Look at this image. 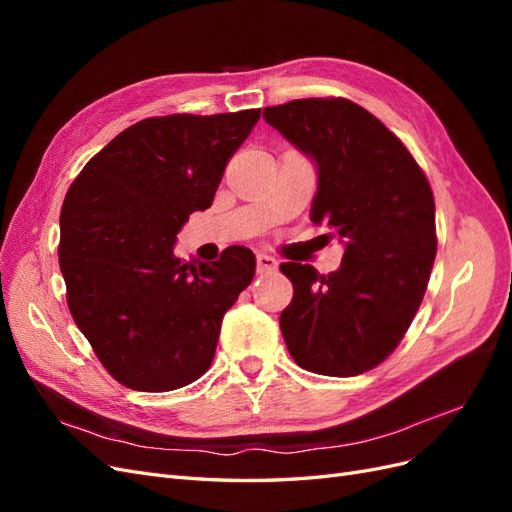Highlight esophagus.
I'll list each match as a JSON object with an SVG mask.
<instances>
[{"mask_svg":"<svg viewBox=\"0 0 512 512\" xmlns=\"http://www.w3.org/2000/svg\"><path fill=\"white\" fill-rule=\"evenodd\" d=\"M275 267H277V260L273 256H267V254H258L256 256V269H258V273L275 271Z\"/></svg>","mask_w":512,"mask_h":512,"instance_id":"34e87169","label":"esophagus"}]
</instances>
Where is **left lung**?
<instances>
[{"label": "left lung", "instance_id": "obj_1", "mask_svg": "<svg viewBox=\"0 0 512 512\" xmlns=\"http://www.w3.org/2000/svg\"><path fill=\"white\" fill-rule=\"evenodd\" d=\"M262 117L318 168L314 224L344 245L320 275L284 262L294 297L280 316L292 359L322 376H359L389 356L423 301L436 258V205L404 143L346 98L267 106Z\"/></svg>", "mask_w": 512, "mask_h": 512}]
</instances>
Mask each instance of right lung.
Here are the masks:
<instances>
[{"label": "right lung", "instance_id": "1", "mask_svg": "<svg viewBox=\"0 0 512 512\" xmlns=\"http://www.w3.org/2000/svg\"><path fill=\"white\" fill-rule=\"evenodd\" d=\"M260 108L149 117L117 134L74 179L59 215V269L76 327L117 382L164 393L198 380L222 318L250 286L256 258L173 254L181 226L211 207L224 168Z\"/></svg>", "mask_w": 512, "mask_h": 512}]
</instances>
